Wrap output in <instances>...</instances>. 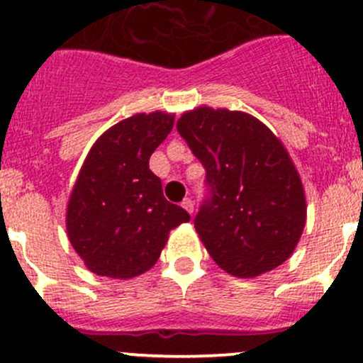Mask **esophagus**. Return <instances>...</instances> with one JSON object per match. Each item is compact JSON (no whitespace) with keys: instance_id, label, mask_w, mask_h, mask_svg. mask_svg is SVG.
<instances>
[{"instance_id":"esophagus-1","label":"esophagus","mask_w":363,"mask_h":363,"mask_svg":"<svg viewBox=\"0 0 363 363\" xmlns=\"http://www.w3.org/2000/svg\"><path fill=\"white\" fill-rule=\"evenodd\" d=\"M182 208H184L186 212H189L193 216V212H194V201L191 200V198H184V201H182Z\"/></svg>"}]
</instances>
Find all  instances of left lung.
Segmentation results:
<instances>
[{"label":"left lung","mask_w":363,"mask_h":363,"mask_svg":"<svg viewBox=\"0 0 363 363\" xmlns=\"http://www.w3.org/2000/svg\"><path fill=\"white\" fill-rule=\"evenodd\" d=\"M177 132L207 172L194 228L216 264L254 278L287 261L303 235L306 198L284 144L250 114L205 106L182 114Z\"/></svg>","instance_id":"obj_1"}]
</instances>
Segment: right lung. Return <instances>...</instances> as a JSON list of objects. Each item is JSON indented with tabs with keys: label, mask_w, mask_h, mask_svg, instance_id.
I'll use <instances>...</instances> for the list:
<instances>
[{
	"label": "right lung",
	"mask_w": 363,
	"mask_h": 363,
	"mask_svg": "<svg viewBox=\"0 0 363 363\" xmlns=\"http://www.w3.org/2000/svg\"><path fill=\"white\" fill-rule=\"evenodd\" d=\"M172 127L174 114H133L91 146L66 213L72 249L91 273L123 280L146 273L170 230L189 220L150 170L151 155Z\"/></svg>",
	"instance_id": "obj_1"
}]
</instances>
